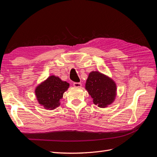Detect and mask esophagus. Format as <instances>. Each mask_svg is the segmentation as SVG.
<instances>
[{
    "mask_svg": "<svg viewBox=\"0 0 157 157\" xmlns=\"http://www.w3.org/2000/svg\"><path fill=\"white\" fill-rule=\"evenodd\" d=\"M73 86L76 88H80L82 86V84L80 83V82H74Z\"/></svg>",
    "mask_w": 157,
    "mask_h": 157,
    "instance_id": "34e87169",
    "label": "esophagus"
}]
</instances>
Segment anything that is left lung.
<instances>
[{
    "instance_id": "1",
    "label": "left lung",
    "mask_w": 157,
    "mask_h": 157,
    "mask_svg": "<svg viewBox=\"0 0 157 157\" xmlns=\"http://www.w3.org/2000/svg\"><path fill=\"white\" fill-rule=\"evenodd\" d=\"M85 88L93 99L94 103L99 107H107L116 98V83L113 79L98 71L90 73Z\"/></svg>"
}]
</instances>
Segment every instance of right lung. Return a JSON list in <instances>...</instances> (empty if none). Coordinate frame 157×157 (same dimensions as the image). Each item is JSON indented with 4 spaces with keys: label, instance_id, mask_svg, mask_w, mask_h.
Segmentation results:
<instances>
[{
    "label": "right lung",
    "instance_id": "add662e5",
    "mask_svg": "<svg viewBox=\"0 0 157 157\" xmlns=\"http://www.w3.org/2000/svg\"><path fill=\"white\" fill-rule=\"evenodd\" d=\"M69 84L58 77L52 75L35 88L38 102L44 109L52 110L60 105L59 100L69 88Z\"/></svg>",
    "mask_w": 157,
    "mask_h": 157
}]
</instances>
